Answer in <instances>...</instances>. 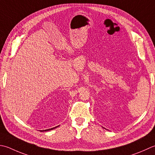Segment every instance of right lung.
Masks as SVG:
<instances>
[{"label":"right lung","mask_w":155,"mask_h":155,"mask_svg":"<svg viewBox=\"0 0 155 155\" xmlns=\"http://www.w3.org/2000/svg\"><path fill=\"white\" fill-rule=\"evenodd\" d=\"M58 126H56V127H54V128H50V129H48V130H42V132H44V131H49V130H53V129H54V128H57Z\"/></svg>","instance_id":"right-lung-1"}]
</instances>
